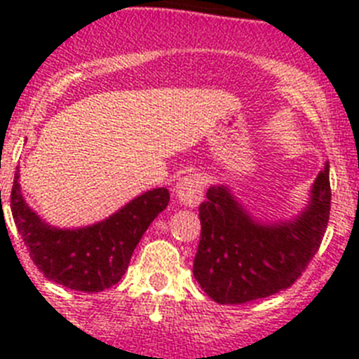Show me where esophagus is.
Here are the masks:
<instances>
[{"label": "esophagus", "mask_w": 359, "mask_h": 359, "mask_svg": "<svg viewBox=\"0 0 359 359\" xmlns=\"http://www.w3.org/2000/svg\"><path fill=\"white\" fill-rule=\"evenodd\" d=\"M203 190H205V180L201 174H189L176 183L174 194L177 201L185 207H198L203 199Z\"/></svg>", "instance_id": "esophagus-1"}]
</instances>
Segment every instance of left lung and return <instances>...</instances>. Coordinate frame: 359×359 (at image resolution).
<instances>
[{"label":"left lung","instance_id":"1","mask_svg":"<svg viewBox=\"0 0 359 359\" xmlns=\"http://www.w3.org/2000/svg\"><path fill=\"white\" fill-rule=\"evenodd\" d=\"M329 210V163L311 187L306 208L284 221L257 219L226 185H212L199 205L196 280L217 304H246L287 290L318 252Z\"/></svg>","mask_w":359,"mask_h":359}]
</instances>
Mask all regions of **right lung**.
I'll use <instances>...</instances> for the list:
<instances>
[{
  "mask_svg": "<svg viewBox=\"0 0 359 359\" xmlns=\"http://www.w3.org/2000/svg\"><path fill=\"white\" fill-rule=\"evenodd\" d=\"M169 190L152 189L95 224L57 228L41 219L21 194L19 169L11 194L12 217L32 261L48 280L68 290L97 293L120 280L142 236L169 205Z\"/></svg>",
  "mask_w": 359,
  "mask_h": 359,
  "instance_id": "add662e5",
  "label": "right lung"
}]
</instances>
